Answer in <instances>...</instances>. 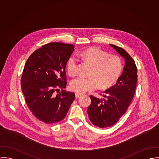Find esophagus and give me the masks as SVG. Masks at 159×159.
<instances>
[{"instance_id":"esophagus-1","label":"esophagus","mask_w":159,"mask_h":159,"mask_svg":"<svg viewBox=\"0 0 159 159\" xmlns=\"http://www.w3.org/2000/svg\"><path fill=\"white\" fill-rule=\"evenodd\" d=\"M81 96V94H79V93H75V98L76 99H78L79 98H80Z\"/></svg>"}]
</instances>
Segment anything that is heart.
I'll list each match as a JSON object with an SVG mask.
<instances>
[{
	"label": "heart",
	"instance_id": "1",
	"mask_svg": "<svg viewBox=\"0 0 159 159\" xmlns=\"http://www.w3.org/2000/svg\"><path fill=\"white\" fill-rule=\"evenodd\" d=\"M80 55L93 66L89 74L90 77L79 76L72 80L71 90L82 94L95 89L98 84L101 88H108L116 82L122 70L121 61L118 56L109 55L98 48H89ZM67 70L71 76L78 73V60L74 56L69 58Z\"/></svg>",
	"mask_w": 159,
	"mask_h": 159
}]
</instances>
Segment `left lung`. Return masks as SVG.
Masks as SVG:
<instances>
[{
	"label": "left lung",
	"instance_id": "1",
	"mask_svg": "<svg viewBox=\"0 0 159 159\" xmlns=\"http://www.w3.org/2000/svg\"><path fill=\"white\" fill-rule=\"evenodd\" d=\"M110 46L124 58V66L116 84L104 92V98L90 96L88 117L92 123L101 128L114 125L125 114L134 98L137 82V68L130 55L120 47Z\"/></svg>",
	"mask_w": 159,
	"mask_h": 159
}]
</instances>
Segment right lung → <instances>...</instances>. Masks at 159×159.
<instances>
[{
    "mask_svg": "<svg viewBox=\"0 0 159 159\" xmlns=\"http://www.w3.org/2000/svg\"><path fill=\"white\" fill-rule=\"evenodd\" d=\"M74 46L53 42L43 46L27 59L21 77L26 104L39 120L51 124L66 115L75 94L66 91L65 68ZM62 89L56 95L55 90ZM58 93V92H57Z\"/></svg>",
    "mask_w": 159,
    "mask_h": 159,
    "instance_id": "right-lung-1",
    "label": "right lung"
}]
</instances>
